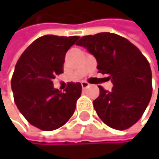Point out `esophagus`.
<instances>
[{
	"instance_id": "obj_1",
	"label": "esophagus",
	"mask_w": 159,
	"mask_h": 159,
	"mask_svg": "<svg viewBox=\"0 0 159 159\" xmlns=\"http://www.w3.org/2000/svg\"><path fill=\"white\" fill-rule=\"evenodd\" d=\"M81 86H82V89H87L89 87V84L86 81H83V82H81Z\"/></svg>"
}]
</instances>
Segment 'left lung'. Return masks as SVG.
Segmentation results:
<instances>
[{
    "instance_id": "left-lung-1",
    "label": "left lung",
    "mask_w": 159,
    "mask_h": 159,
    "mask_svg": "<svg viewBox=\"0 0 159 159\" xmlns=\"http://www.w3.org/2000/svg\"><path fill=\"white\" fill-rule=\"evenodd\" d=\"M76 45L93 54L98 72L108 75L113 85L111 91L99 86L93 107L100 119L115 130L132 127L152 96V70L145 56L130 41L110 32L83 36Z\"/></svg>"
}]
</instances>
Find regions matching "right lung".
I'll return each instance as SVG.
<instances>
[{
  "mask_svg": "<svg viewBox=\"0 0 159 159\" xmlns=\"http://www.w3.org/2000/svg\"><path fill=\"white\" fill-rule=\"evenodd\" d=\"M78 36L45 35L36 39L18 60L11 79L14 101L25 118L43 131H53L71 117L82 86L70 82L62 93L52 80L63 73L65 56Z\"/></svg>",
  "mask_w": 159,
  "mask_h": 159,
  "instance_id": "right-lung-1",
  "label": "right lung"
}]
</instances>
